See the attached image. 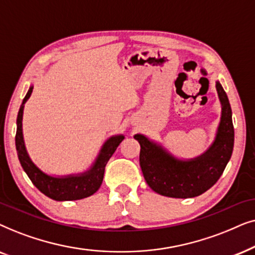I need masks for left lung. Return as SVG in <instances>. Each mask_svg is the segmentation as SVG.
<instances>
[{
  "label": "left lung",
  "mask_w": 255,
  "mask_h": 255,
  "mask_svg": "<svg viewBox=\"0 0 255 255\" xmlns=\"http://www.w3.org/2000/svg\"><path fill=\"white\" fill-rule=\"evenodd\" d=\"M216 88L222 104V117L215 141L204 154L191 159H179L144 135L134 136L141 145L142 174L155 192L172 198H192L208 191L225 170L234 144L232 110L219 81Z\"/></svg>",
  "instance_id": "8db88e82"
}]
</instances>
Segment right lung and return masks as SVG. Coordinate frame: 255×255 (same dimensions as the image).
Masks as SVG:
<instances>
[{
  "label": "right lung",
  "instance_id": "right-lung-1",
  "mask_svg": "<svg viewBox=\"0 0 255 255\" xmlns=\"http://www.w3.org/2000/svg\"><path fill=\"white\" fill-rule=\"evenodd\" d=\"M32 86L29 88L28 93L23 103L19 107L18 115H17V130H16V150L18 155V159L21 162L22 168L28 175L30 181L33 185L39 190L40 192L53 199V201L64 202V201H77L86 197L92 196L99 190L101 183L104 179L105 167L110 161L112 155L117 150L119 144L124 141V135H114L105 142L103 148L92 164L91 169L87 171L81 172L78 175L63 176V177H54L43 172L31 161L30 156L25 149L24 138H23L22 130V120H23V110L24 104L29 99L32 93Z\"/></svg>",
  "mask_w": 255,
  "mask_h": 255
}]
</instances>
